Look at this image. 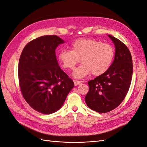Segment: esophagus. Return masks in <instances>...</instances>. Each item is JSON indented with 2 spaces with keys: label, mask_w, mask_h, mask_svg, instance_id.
I'll use <instances>...</instances> for the list:
<instances>
[{
  "label": "esophagus",
  "mask_w": 147,
  "mask_h": 147,
  "mask_svg": "<svg viewBox=\"0 0 147 147\" xmlns=\"http://www.w3.org/2000/svg\"><path fill=\"white\" fill-rule=\"evenodd\" d=\"M74 83L75 86H78V85H80L82 83L81 81H76V80H74Z\"/></svg>",
  "instance_id": "34e87169"
}]
</instances>
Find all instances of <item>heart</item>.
Segmentation results:
<instances>
[{"label": "heart", "mask_w": 147, "mask_h": 147, "mask_svg": "<svg viewBox=\"0 0 147 147\" xmlns=\"http://www.w3.org/2000/svg\"><path fill=\"white\" fill-rule=\"evenodd\" d=\"M115 55L114 47L91 38H80L72 43V50H61L58 57L63 68L72 70L80 62L81 65L74 69L75 78L86 77L92 73L95 76L105 74L110 67Z\"/></svg>", "instance_id": "1"}]
</instances>
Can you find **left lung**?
<instances>
[{
    "label": "left lung",
    "instance_id": "left-lung-1",
    "mask_svg": "<svg viewBox=\"0 0 147 147\" xmlns=\"http://www.w3.org/2000/svg\"><path fill=\"white\" fill-rule=\"evenodd\" d=\"M115 46L113 62L105 74L88 81L90 89L85 96L87 106L98 113H107L121 104L130 86L133 63L131 53L121 40L111 35Z\"/></svg>",
    "mask_w": 147,
    "mask_h": 147
}]
</instances>
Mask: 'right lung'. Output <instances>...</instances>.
Returning a JSON list of instances; mask_svg holds the SVG:
<instances>
[{
	"mask_svg": "<svg viewBox=\"0 0 147 147\" xmlns=\"http://www.w3.org/2000/svg\"><path fill=\"white\" fill-rule=\"evenodd\" d=\"M64 42L57 36H41L27 44L20 54V91L30 107L43 114L59 110L74 86L56 59V47Z\"/></svg>",
	"mask_w": 147,
	"mask_h": 147,
	"instance_id": "obj_1",
	"label": "right lung"
}]
</instances>
